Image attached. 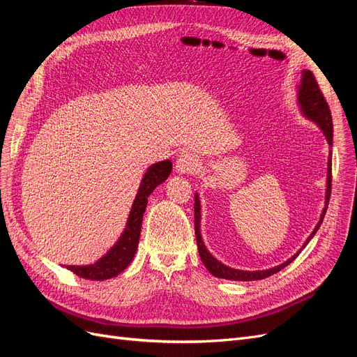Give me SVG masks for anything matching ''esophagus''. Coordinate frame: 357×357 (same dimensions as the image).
<instances>
[{
	"instance_id": "esophagus-1",
	"label": "esophagus",
	"mask_w": 357,
	"mask_h": 357,
	"mask_svg": "<svg viewBox=\"0 0 357 357\" xmlns=\"http://www.w3.org/2000/svg\"><path fill=\"white\" fill-rule=\"evenodd\" d=\"M199 169L198 158L193 153H181L176 160V171L178 174H193Z\"/></svg>"
}]
</instances>
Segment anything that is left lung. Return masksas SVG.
Returning a JSON list of instances; mask_svg holds the SVG:
<instances>
[{"instance_id": "left-lung-1", "label": "left lung", "mask_w": 357, "mask_h": 357, "mask_svg": "<svg viewBox=\"0 0 357 357\" xmlns=\"http://www.w3.org/2000/svg\"><path fill=\"white\" fill-rule=\"evenodd\" d=\"M298 104H299V109H301L302 114H304L307 119H310V121H312V122L319 125V128L321 129L323 134H325V137L328 139V144L332 147L333 125H332V116H331L329 105H328L325 96H323V93L319 88L314 74H312L310 70H302L301 84L298 88ZM331 185H332V150L329 152V159H328L325 208H323V211H321L320 220L314 228V231L311 232V235L308 236L307 241L304 243V245H302V248H304L310 243L312 236H314V234L320 228L323 218H325L326 210H328V204H329V198H331ZM193 208H195V235H197L198 253L201 256V261L205 265V268H207L214 277L225 278V280H234V282H253V280H262V278H266L269 275L278 273L280 269H283L290 262H294L296 256L301 253V252H298L296 255H294L290 259H287V261L282 265L269 268V269H262V271H243V269H234V268L226 266L222 262H219L218 259H215L204 245L201 231H199V226H201V204H199L198 193L195 195V207H193ZM302 248H301V250H302Z\"/></svg>"}]
</instances>
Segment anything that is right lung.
<instances>
[{
    "label": "right lung",
    "instance_id": "obj_1",
    "mask_svg": "<svg viewBox=\"0 0 357 357\" xmlns=\"http://www.w3.org/2000/svg\"><path fill=\"white\" fill-rule=\"evenodd\" d=\"M171 169L172 164L168 159L156 162V164L150 167L146 171L142 183H139L132 208L129 211L126 228L121 235V238H119V241L95 264L83 266L67 265V269H70L71 273L82 278L96 280V282L116 277L121 274L123 269H126V266L131 264L137 252L139 232H142L143 214L147 207V198L150 193L155 190L156 186L162 185V183L168 178V176L171 174Z\"/></svg>",
    "mask_w": 357,
    "mask_h": 357
}]
</instances>
